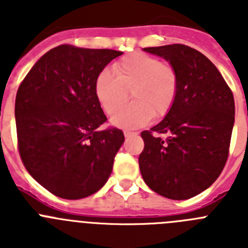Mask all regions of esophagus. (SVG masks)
<instances>
[{
	"instance_id": "1",
	"label": "esophagus",
	"mask_w": 248,
	"mask_h": 248,
	"mask_svg": "<svg viewBox=\"0 0 248 248\" xmlns=\"http://www.w3.org/2000/svg\"><path fill=\"white\" fill-rule=\"evenodd\" d=\"M134 134H137V133H133V131H128V130L124 131V135H125V138L130 137V135H134Z\"/></svg>"
}]
</instances>
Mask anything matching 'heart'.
<instances>
[{"label":"heart","mask_w":248,"mask_h":248,"mask_svg":"<svg viewBox=\"0 0 248 248\" xmlns=\"http://www.w3.org/2000/svg\"><path fill=\"white\" fill-rule=\"evenodd\" d=\"M113 69L115 76L107 69L98 74L94 93L105 113L118 110L111 117L114 125L139 128L151 117L160 119L171 110L179 92V74L171 63L137 52L114 63ZM129 91L135 102L121 109L127 101Z\"/></svg>","instance_id":"b5f03b06"}]
</instances>
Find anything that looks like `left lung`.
<instances>
[{"label": "left lung", "mask_w": 248, "mask_h": 248, "mask_svg": "<svg viewBox=\"0 0 248 248\" xmlns=\"http://www.w3.org/2000/svg\"><path fill=\"white\" fill-rule=\"evenodd\" d=\"M144 50L176 68L179 92L166 117L150 130L141 131L140 172L156 194L186 200L211 186L225 168L235 123L233 94L211 61L189 46Z\"/></svg>", "instance_id": "obj_1"}]
</instances>
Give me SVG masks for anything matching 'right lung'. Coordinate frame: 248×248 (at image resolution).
Segmentation results:
<instances>
[{"label":"right lung","instance_id":"obj_1","mask_svg":"<svg viewBox=\"0 0 248 248\" xmlns=\"http://www.w3.org/2000/svg\"><path fill=\"white\" fill-rule=\"evenodd\" d=\"M123 52L62 45L48 50L19 84L15 104L22 163L37 183L67 200L102 189L124 143L94 93L98 74Z\"/></svg>","mask_w":248,"mask_h":248}]
</instances>
